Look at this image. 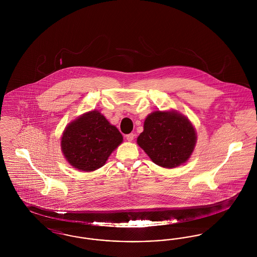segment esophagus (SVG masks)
Wrapping results in <instances>:
<instances>
[{"instance_id":"34e87169","label":"esophagus","mask_w":257,"mask_h":257,"mask_svg":"<svg viewBox=\"0 0 257 257\" xmlns=\"http://www.w3.org/2000/svg\"><path fill=\"white\" fill-rule=\"evenodd\" d=\"M125 137H126V140L128 142H132L134 140L135 135L133 133H130V134L126 135Z\"/></svg>"}]
</instances>
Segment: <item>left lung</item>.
Listing matches in <instances>:
<instances>
[{
    "mask_svg": "<svg viewBox=\"0 0 257 257\" xmlns=\"http://www.w3.org/2000/svg\"><path fill=\"white\" fill-rule=\"evenodd\" d=\"M196 140L188 118L174 111L156 110L146 118L137 142L156 165L172 169L190 158Z\"/></svg>",
    "mask_w": 257,
    "mask_h": 257,
    "instance_id": "1",
    "label": "left lung"
}]
</instances>
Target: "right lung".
Wrapping results in <instances>:
<instances>
[{
  "instance_id": "obj_1",
  "label": "right lung",
  "mask_w": 257,
  "mask_h": 257,
  "mask_svg": "<svg viewBox=\"0 0 257 257\" xmlns=\"http://www.w3.org/2000/svg\"><path fill=\"white\" fill-rule=\"evenodd\" d=\"M122 140L115 126L110 125L98 110H92L65 128L61 137V150L75 169L95 171L105 165Z\"/></svg>"
}]
</instances>
